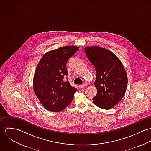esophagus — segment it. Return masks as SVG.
Here are the masks:
<instances>
[{
  "mask_svg": "<svg viewBox=\"0 0 151 151\" xmlns=\"http://www.w3.org/2000/svg\"><path fill=\"white\" fill-rule=\"evenodd\" d=\"M86 84H82V85H80V86H79V87H80V88H85V87H86Z\"/></svg>",
  "mask_w": 151,
  "mask_h": 151,
  "instance_id": "esophagus-1",
  "label": "esophagus"
}]
</instances>
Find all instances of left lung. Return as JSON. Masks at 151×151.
Returning <instances> with one entry per match:
<instances>
[{"label": "left lung", "mask_w": 151, "mask_h": 151, "mask_svg": "<svg viewBox=\"0 0 151 151\" xmlns=\"http://www.w3.org/2000/svg\"><path fill=\"white\" fill-rule=\"evenodd\" d=\"M87 58L95 67L97 93L93 104L99 108L110 109L124 96L127 86V76L119 58L106 49L98 46L86 47Z\"/></svg>", "instance_id": "left-lung-1"}]
</instances>
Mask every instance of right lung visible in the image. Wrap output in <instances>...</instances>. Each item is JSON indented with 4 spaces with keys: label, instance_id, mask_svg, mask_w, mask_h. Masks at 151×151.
<instances>
[{
    "label": "right lung",
    "instance_id": "add662e5",
    "mask_svg": "<svg viewBox=\"0 0 151 151\" xmlns=\"http://www.w3.org/2000/svg\"><path fill=\"white\" fill-rule=\"evenodd\" d=\"M74 46H63L45 54L36 68L33 86L38 99L47 110H63L71 102L77 88L68 79L67 62L78 50Z\"/></svg>",
    "mask_w": 151,
    "mask_h": 151
}]
</instances>
